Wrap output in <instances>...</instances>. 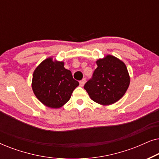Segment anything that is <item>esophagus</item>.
<instances>
[{
  "mask_svg": "<svg viewBox=\"0 0 159 159\" xmlns=\"http://www.w3.org/2000/svg\"><path fill=\"white\" fill-rule=\"evenodd\" d=\"M85 82H86V79L85 78H83V79H82L81 81L80 82V85L81 87H83L84 83H85Z\"/></svg>",
  "mask_w": 159,
  "mask_h": 159,
  "instance_id": "1",
  "label": "esophagus"
}]
</instances>
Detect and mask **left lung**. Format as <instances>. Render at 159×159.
I'll list each match as a JSON object with an SVG mask.
<instances>
[{"instance_id":"1","label":"left lung","mask_w":159,"mask_h":159,"mask_svg":"<svg viewBox=\"0 0 159 159\" xmlns=\"http://www.w3.org/2000/svg\"><path fill=\"white\" fill-rule=\"evenodd\" d=\"M93 77L84 85L93 101L103 106L116 103L125 94L129 76L125 63L108 55L96 61Z\"/></svg>"}]
</instances>
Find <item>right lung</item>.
Segmentation results:
<instances>
[{"mask_svg": "<svg viewBox=\"0 0 159 159\" xmlns=\"http://www.w3.org/2000/svg\"><path fill=\"white\" fill-rule=\"evenodd\" d=\"M64 63L48 58L37 67L32 77V90L39 101L48 107L58 108L70 99L79 82Z\"/></svg>", "mask_w": 159, "mask_h": 159, "instance_id": "right-lung-1", "label": "right lung"}]
</instances>
